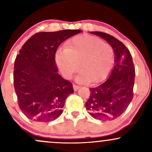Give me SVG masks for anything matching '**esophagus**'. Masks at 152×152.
<instances>
[{
  "mask_svg": "<svg viewBox=\"0 0 152 152\" xmlns=\"http://www.w3.org/2000/svg\"><path fill=\"white\" fill-rule=\"evenodd\" d=\"M73 87H74V91H77L78 88H80L79 86H77V85H75V84L73 85Z\"/></svg>",
  "mask_w": 152,
  "mask_h": 152,
  "instance_id": "34e87169",
  "label": "esophagus"
}]
</instances>
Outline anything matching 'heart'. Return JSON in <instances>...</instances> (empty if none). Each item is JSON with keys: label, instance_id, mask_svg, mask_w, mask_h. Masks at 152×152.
Instances as JSON below:
<instances>
[{"label": "heart", "instance_id": "b5f03b06", "mask_svg": "<svg viewBox=\"0 0 152 152\" xmlns=\"http://www.w3.org/2000/svg\"><path fill=\"white\" fill-rule=\"evenodd\" d=\"M114 51L109 43L96 36H78L66 44L64 50L56 54V62L63 76L71 78L79 68L78 82H99L112 68Z\"/></svg>", "mask_w": 152, "mask_h": 152}]
</instances>
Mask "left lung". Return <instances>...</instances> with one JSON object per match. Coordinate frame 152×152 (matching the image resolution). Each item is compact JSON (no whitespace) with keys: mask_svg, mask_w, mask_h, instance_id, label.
<instances>
[{"mask_svg":"<svg viewBox=\"0 0 152 152\" xmlns=\"http://www.w3.org/2000/svg\"><path fill=\"white\" fill-rule=\"evenodd\" d=\"M112 46L115 65L109 78L99 86L90 88L85 104L89 114L101 121H112L126 111L134 96L135 68L129 50L123 43L106 33L93 31Z\"/></svg>","mask_w":152,"mask_h":152,"instance_id":"obj_1","label":"left lung"}]
</instances>
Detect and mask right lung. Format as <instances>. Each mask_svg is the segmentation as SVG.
Returning <instances> with one entry per match:
<instances>
[{
	"label": "right lung",
	"mask_w": 152,
	"mask_h": 152,
	"mask_svg": "<svg viewBox=\"0 0 152 152\" xmlns=\"http://www.w3.org/2000/svg\"><path fill=\"white\" fill-rule=\"evenodd\" d=\"M81 30L34 34L23 45L14 63L13 83L18 106L34 121L49 122L63 112L73 85L58 74L55 54L61 43Z\"/></svg>",
	"instance_id": "add662e5"
}]
</instances>
